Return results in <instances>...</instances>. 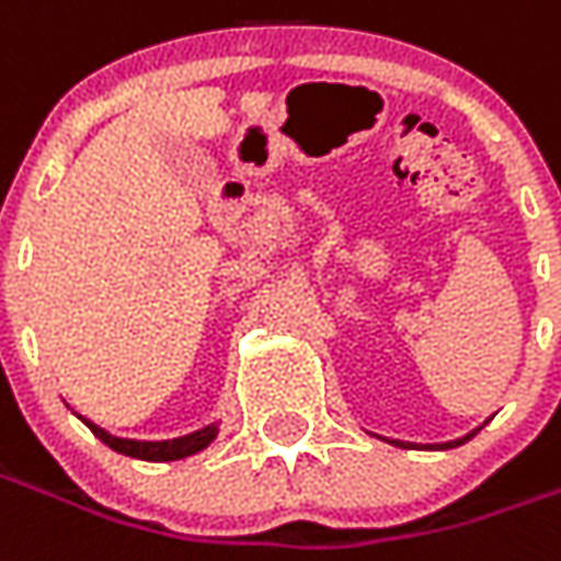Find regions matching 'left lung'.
<instances>
[{
	"mask_svg": "<svg viewBox=\"0 0 561 561\" xmlns=\"http://www.w3.org/2000/svg\"><path fill=\"white\" fill-rule=\"evenodd\" d=\"M473 434H477V431H471L468 437H458V440H449V444H440V446H437V449H453V446H461V444H465V440H471ZM391 444H398V440H391ZM398 446H407V444H398Z\"/></svg>",
	"mask_w": 561,
	"mask_h": 561,
	"instance_id": "left-lung-1",
	"label": "left lung"
}]
</instances>
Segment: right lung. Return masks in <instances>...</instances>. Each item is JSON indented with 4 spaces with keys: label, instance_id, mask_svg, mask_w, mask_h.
<instances>
[{
    "label": "right lung",
    "instance_id": "1",
    "mask_svg": "<svg viewBox=\"0 0 561 561\" xmlns=\"http://www.w3.org/2000/svg\"><path fill=\"white\" fill-rule=\"evenodd\" d=\"M84 425H88L100 440H103L108 449H115L121 456H130V458H142V461H175V458H185L194 456L199 449H206V446L213 444L215 434H218V425H209V428L194 431V434H187V437H175V440H158V444H151V440H124V437H112L108 431L96 428L93 422L84 419Z\"/></svg>",
    "mask_w": 561,
    "mask_h": 561
}]
</instances>
